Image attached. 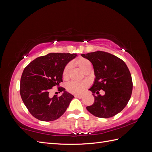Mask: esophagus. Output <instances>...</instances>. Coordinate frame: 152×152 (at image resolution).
<instances>
[{"mask_svg":"<svg viewBox=\"0 0 152 152\" xmlns=\"http://www.w3.org/2000/svg\"><path fill=\"white\" fill-rule=\"evenodd\" d=\"M75 98L81 99V98H82V96H81V95H75Z\"/></svg>","mask_w":152,"mask_h":152,"instance_id":"1","label":"esophagus"}]
</instances>
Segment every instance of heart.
<instances>
[{
    "mask_svg": "<svg viewBox=\"0 0 152 152\" xmlns=\"http://www.w3.org/2000/svg\"><path fill=\"white\" fill-rule=\"evenodd\" d=\"M75 65L79 66L84 72L87 69L91 67V62L86 58H80L77 59L75 61ZM71 65L70 64H68L64 68L63 71V78L64 79H66L68 77V73L70 71ZM86 87V84L84 82H79L75 81H72L69 82L67 85V90L68 92L75 94H79L83 91Z\"/></svg>",
    "mask_w": 152,
    "mask_h": 152,
    "instance_id": "obj_1",
    "label": "heart"
}]
</instances>
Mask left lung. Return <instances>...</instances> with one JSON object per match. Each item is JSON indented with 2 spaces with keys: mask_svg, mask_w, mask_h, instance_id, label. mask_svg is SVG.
<instances>
[{
  "mask_svg": "<svg viewBox=\"0 0 152 152\" xmlns=\"http://www.w3.org/2000/svg\"><path fill=\"white\" fill-rule=\"evenodd\" d=\"M81 55L93 64L96 76L89 89L93 93L94 102L87 110L99 118L115 116L126 107L132 94V77L126 64L114 55L100 50ZM102 89L105 92L103 96L99 94Z\"/></svg>",
  "mask_w": 152,
  "mask_h": 152,
  "instance_id": "left-lung-1",
  "label": "left lung"
}]
</instances>
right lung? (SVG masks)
Returning <instances> with one entry per match:
<instances>
[{
    "label": "right lung",
    "instance_id": "1",
    "mask_svg": "<svg viewBox=\"0 0 152 152\" xmlns=\"http://www.w3.org/2000/svg\"><path fill=\"white\" fill-rule=\"evenodd\" d=\"M77 54L49 53L37 58L27 65L21 77L20 95L29 112L40 121L56 120L65 112L74 96L63 87L60 96H50L52 87L62 82L63 71Z\"/></svg>",
    "mask_w": 152,
    "mask_h": 152
}]
</instances>
